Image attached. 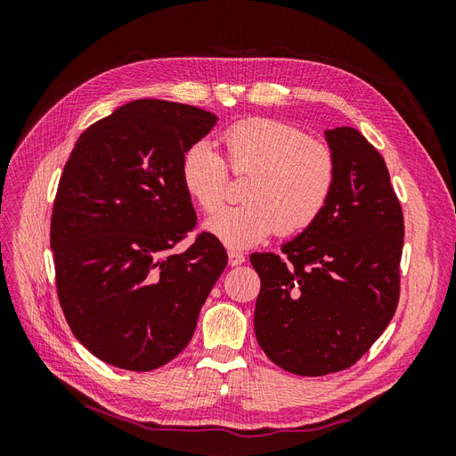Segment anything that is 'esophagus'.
I'll return each mask as SVG.
<instances>
[{
    "label": "esophagus",
    "mask_w": 456,
    "mask_h": 456,
    "mask_svg": "<svg viewBox=\"0 0 456 456\" xmlns=\"http://www.w3.org/2000/svg\"><path fill=\"white\" fill-rule=\"evenodd\" d=\"M243 262H245V256L241 253H238V251L228 253V265L230 266H240V265H243Z\"/></svg>",
    "instance_id": "obj_1"
}]
</instances>
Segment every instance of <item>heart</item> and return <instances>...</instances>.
Wrapping results in <instances>:
<instances>
[{
    "label": "heart",
    "mask_w": 456,
    "mask_h": 456,
    "mask_svg": "<svg viewBox=\"0 0 456 456\" xmlns=\"http://www.w3.org/2000/svg\"><path fill=\"white\" fill-rule=\"evenodd\" d=\"M226 159L245 178L243 203L226 207L205 230L230 249H247L272 233L295 236L325 211L337 184V161L306 131L272 118L233 123L223 134ZM181 181L201 211L215 213L226 198L228 167L209 141L190 144L181 159Z\"/></svg>",
    "instance_id": "obj_1"
}]
</instances>
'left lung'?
Masks as SVG:
<instances>
[{
    "label": "left lung",
    "mask_w": 456,
    "mask_h": 456,
    "mask_svg": "<svg viewBox=\"0 0 456 456\" xmlns=\"http://www.w3.org/2000/svg\"><path fill=\"white\" fill-rule=\"evenodd\" d=\"M337 184L315 223L275 253H253L255 335L281 369L323 377L352 367L399 300L403 213L382 156L352 127L325 131Z\"/></svg>",
    "instance_id": "obj_1"
}]
</instances>
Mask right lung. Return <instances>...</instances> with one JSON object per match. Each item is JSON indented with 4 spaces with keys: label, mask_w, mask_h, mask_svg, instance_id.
Wrapping results in <instances>:
<instances>
[{
    "label": "right lung",
    "mask_w": 456,
    "mask_h": 456,
    "mask_svg": "<svg viewBox=\"0 0 456 456\" xmlns=\"http://www.w3.org/2000/svg\"><path fill=\"white\" fill-rule=\"evenodd\" d=\"M216 123L207 110L141 99L81 133L51 218L57 293L74 337L102 360L151 370L181 354L228 265L196 228L181 181L184 150Z\"/></svg>",
    "instance_id": "add662e5"
}]
</instances>
